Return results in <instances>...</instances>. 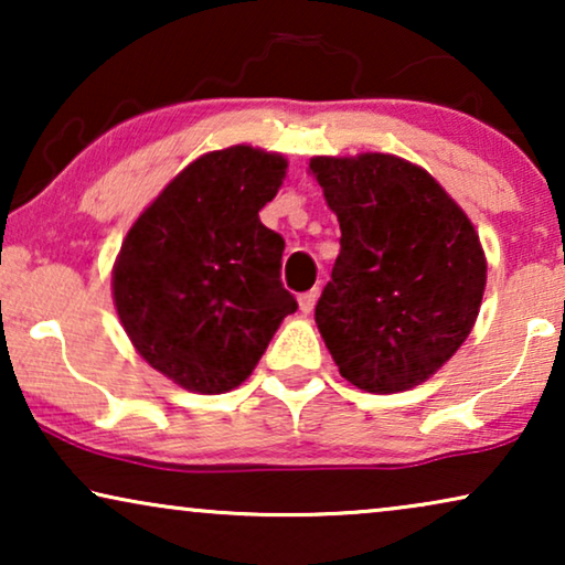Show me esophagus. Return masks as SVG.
Segmentation results:
<instances>
[{
	"instance_id": "1",
	"label": "esophagus",
	"mask_w": 565,
	"mask_h": 565,
	"mask_svg": "<svg viewBox=\"0 0 565 565\" xmlns=\"http://www.w3.org/2000/svg\"><path fill=\"white\" fill-rule=\"evenodd\" d=\"M316 300H319V288H313V290H308V292H300V296H298L300 311L311 313L313 306H316Z\"/></svg>"
}]
</instances>
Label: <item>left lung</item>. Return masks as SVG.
<instances>
[{"label": "left lung", "instance_id": "8db88e82", "mask_svg": "<svg viewBox=\"0 0 565 565\" xmlns=\"http://www.w3.org/2000/svg\"><path fill=\"white\" fill-rule=\"evenodd\" d=\"M311 172L342 238L316 323L339 373L367 393L435 375L473 329L486 259L468 215L422 167L362 153Z\"/></svg>", "mask_w": 565, "mask_h": 565}]
</instances>
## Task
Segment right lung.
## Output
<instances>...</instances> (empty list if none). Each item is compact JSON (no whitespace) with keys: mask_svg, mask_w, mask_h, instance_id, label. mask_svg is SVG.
Listing matches in <instances>:
<instances>
[{"mask_svg":"<svg viewBox=\"0 0 565 565\" xmlns=\"http://www.w3.org/2000/svg\"><path fill=\"white\" fill-rule=\"evenodd\" d=\"M285 159L252 146L211 151L182 169L120 246L113 296L122 329L153 370L195 393L252 375L285 316V238L259 221Z\"/></svg>","mask_w":565,"mask_h":565,"instance_id":"obj_1","label":"right lung"}]
</instances>
